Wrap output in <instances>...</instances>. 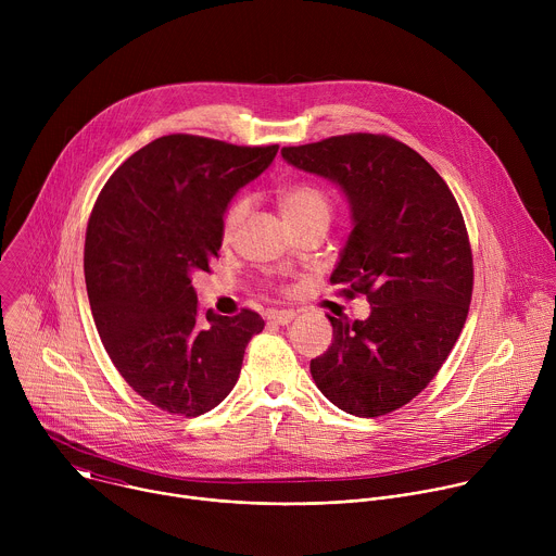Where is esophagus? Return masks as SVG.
I'll return each mask as SVG.
<instances>
[{
    "mask_svg": "<svg viewBox=\"0 0 556 556\" xmlns=\"http://www.w3.org/2000/svg\"><path fill=\"white\" fill-rule=\"evenodd\" d=\"M294 309H270L268 312V321L277 326H288L294 319Z\"/></svg>",
    "mask_w": 556,
    "mask_h": 556,
    "instance_id": "1",
    "label": "esophagus"
}]
</instances>
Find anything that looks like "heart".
<instances>
[{
  "label": "heart",
  "mask_w": 556,
  "mask_h": 556,
  "mask_svg": "<svg viewBox=\"0 0 556 556\" xmlns=\"http://www.w3.org/2000/svg\"><path fill=\"white\" fill-rule=\"evenodd\" d=\"M249 202L244 198L235 200L228 204L224 219H222V230L224 235H232L235 228L242 224L244 215H247ZM279 208L283 219L290 222H299V219H307V217H324L330 219V200L328 195L314 185L307 182H299V185H290L283 187L279 191Z\"/></svg>",
  "instance_id": "obj_1"
}]
</instances>
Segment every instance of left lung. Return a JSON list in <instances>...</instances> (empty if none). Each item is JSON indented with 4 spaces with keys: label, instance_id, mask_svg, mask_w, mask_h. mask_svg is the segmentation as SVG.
I'll return each mask as SVG.
<instances>
[{
    "label": "left lung",
    "instance_id": "8db88e82",
    "mask_svg": "<svg viewBox=\"0 0 556 556\" xmlns=\"http://www.w3.org/2000/svg\"><path fill=\"white\" fill-rule=\"evenodd\" d=\"M281 155L343 191L352 232L330 281L371 305L365 321L328 316L332 345L309 374L352 416L401 409L440 371L466 321L472 255L462 211L425 157L389 136H332Z\"/></svg>",
    "mask_w": 556,
    "mask_h": 556
}]
</instances>
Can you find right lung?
Instances as JSON below:
<instances>
[{
  "instance_id": "obj_1",
  "label": "right lung",
  "mask_w": 556,
  "mask_h": 556,
  "mask_svg": "<svg viewBox=\"0 0 556 556\" xmlns=\"http://www.w3.org/2000/svg\"><path fill=\"white\" fill-rule=\"evenodd\" d=\"M277 149L172 134L129 155L99 193L84 255L94 324L127 384L163 412L217 407L264 330L253 309L202 314L191 277L208 273L232 195Z\"/></svg>"
}]
</instances>
